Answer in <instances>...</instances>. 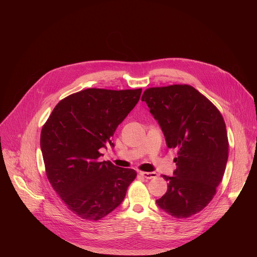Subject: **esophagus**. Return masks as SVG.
<instances>
[{
	"instance_id": "1",
	"label": "esophagus",
	"mask_w": 257,
	"mask_h": 257,
	"mask_svg": "<svg viewBox=\"0 0 257 257\" xmlns=\"http://www.w3.org/2000/svg\"><path fill=\"white\" fill-rule=\"evenodd\" d=\"M140 175L145 179H153V178H157L158 176V174L155 172H140Z\"/></svg>"
}]
</instances>
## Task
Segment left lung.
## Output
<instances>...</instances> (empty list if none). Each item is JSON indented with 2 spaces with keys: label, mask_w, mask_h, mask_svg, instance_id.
<instances>
[{
  "label": "left lung",
  "mask_w": 257,
  "mask_h": 257,
  "mask_svg": "<svg viewBox=\"0 0 257 257\" xmlns=\"http://www.w3.org/2000/svg\"><path fill=\"white\" fill-rule=\"evenodd\" d=\"M159 122L169 149L178 150L168 190L156 202L168 214L189 217L213 198L228 161L226 124L215 105L190 85L146 89L141 97Z\"/></svg>",
  "instance_id": "obj_1"
}]
</instances>
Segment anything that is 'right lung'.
I'll return each instance as SVG.
<instances>
[{"label": "right lung", "instance_id": "obj_1", "mask_svg": "<svg viewBox=\"0 0 257 257\" xmlns=\"http://www.w3.org/2000/svg\"><path fill=\"white\" fill-rule=\"evenodd\" d=\"M142 89L87 88L55 106L43 126L41 149L47 177L70 210L97 221L124 200L136 178L132 169L98 162L100 149L136 105Z\"/></svg>", "mask_w": 257, "mask_h": 257}]
</instances>
